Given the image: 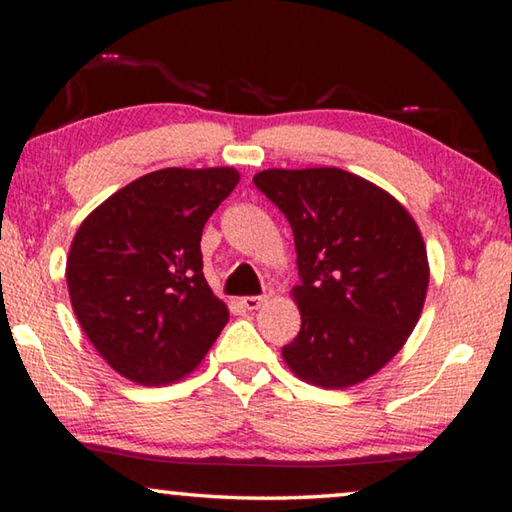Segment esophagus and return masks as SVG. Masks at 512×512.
<instances>
[{
  "label": "esophagus",
  "mask_w": 512,
  "mask_h": 512,
  "mask_svg": "<svg viewBox=\"0 0 512 512\" xmlns=\"http://www.w3.org/2000/svg\"><path fill=\"white\" fill-rule=\"evenodd\" d=\"M266 300H268V296H246V298H241V307L253 311V309L262 307Z\"/></svg>",
  "instance_id": "34e87169"
}]
</instances>
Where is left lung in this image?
<instances>
[{
	"mask_svg": "<svg viewBox=\"0 0 512 512\" xmlns=\"http://www.w3.org/2000/svg\"><path fill=\"white\" fill-rule=\"evenodd\" d=\"M293 230L300 332L282 348L320 388L375 375L409 339L429 287L427 248L400 201L336 167L266 169L253 178Z\"/></svg>",
	"mask_w": 512,
	"mask_h": 512,
	"instance_id": "8db88e82",
	"label": "left lung"
}]
</instances>
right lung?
I'll return each instance as SVG.
<instances>
[{
	"label": "right lung",
	"instance_id": "right-lung-1",
	"mask_svg": "<svg viewBox=\"0 0 512 512\" xmlns=\"http://www.w3.org/2000/svg\"><path fill=\"white\" fill-rule=\"evenodd\" d=\"M239 183L232 167H169L133 180L76 230L67 289L85 336L142 386L189 375L228 323L203 275L207 219Z\"/></svg>",
	"mask_w": 512,
	"mask_h": 512
}]
</instances>
